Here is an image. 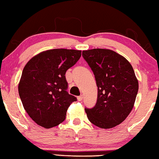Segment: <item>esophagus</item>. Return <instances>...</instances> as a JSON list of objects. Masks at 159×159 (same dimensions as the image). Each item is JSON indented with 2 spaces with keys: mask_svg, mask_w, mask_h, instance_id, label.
<instances>
[{
  "mask_svg": "<svg viewBox=\"0 0 159 159\" xmlns=\"http://www.w3.org/2000/svg\"><path fill=\"white\" fill-rule=\"evenodd\" d=\"M77 100H78V101H82V100H83V96H82V95L78 96L77 97Z\"/></svg>",
  "mask_w": 159,
  "mask_h": 159,
  "instance_id": "1",
  "label": "esophagus"
}]
</instances>
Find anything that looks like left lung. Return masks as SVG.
<instances>
[{
    "label": "left lung",
    "instance_id": "8db88e82",
    "mask_svg": "<svg viewBox=\"0 0 159 159\" xmlns=\"http://www.w3.org/2000/svg\"><path fill=\"white\" fill-rule=\"evenodd\" d=\"M95 75L98 100L95 107L85 112L89 120L100 128L120 124L132 110L139 91V81L129 61L107 49L82 52Z\"/></svg>",
    "mask_w": 159,
    "mask_h": 159
}]
</instances>
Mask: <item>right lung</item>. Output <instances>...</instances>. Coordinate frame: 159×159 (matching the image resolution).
I'll list each match as a JSON object with an SVG mask.
<instances>
[{"label": "right lung", "instance_id": "right-lung-1", "mask_svg": "<svg viewBox=\"0 0 159 159\" xmlns=\"http://www.w3.org/2000/svg\"><path fill=\"white\" fill-rule=\"evenodd\" d=\"M82 51L47 50L30 59L18 83V93L25 110L39 125L50 128L66 118L68 107L77 101L66 92L65 74L81 57Z\"/></svg>", "mask_w": 159, "mask_h": 159}]
</instances>
